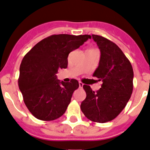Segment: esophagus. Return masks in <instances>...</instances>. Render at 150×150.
<instances>
[{"label": "esophagus", "mask_w": 150, "mask_h": 150, "mask_svg": "<svg viewBox=\"0 0 150 150\" xmlns=\"http://www.w3.org/2000/svg\"><path fill=\"white\" fill-rule=\"evenodd\" d=\"M79 88H83V85H84V84H83L82 82H81V81H79Z\"/></svg>", "instance_id": "esophagus-1"}]
</instances>
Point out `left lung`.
<instances>
[{
  "label": "left lung",
  "mask_w": 150,
  "mask_h": 150,
  "mask_svg": "<svg viewBox=\"0 0 150 150\" xmlns=\"http://www.w3.org/2000/svg\"><path fill=\"white\" fill-rule=\"evenodd\" d=\"M92 38L101 53L93 76L103 84L96 92L90 86H83L87 96L81 109L92 122L105 123L116 118L131 98L134 71L129 59L115 43L97 35Z\"/></svg>",
  "instance_id": "left-lung-1"
}]
</instances>
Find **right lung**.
Listing matches in <instances>:
<instances>
[{"instance_id":"add662e5","label":"right lung","mask_w":150,"mask_h":150,"mask_svg":"<svg viewBox=\"0 0 150 150\" xmlns=\"http://www.w3.org/2000/svg\"><path fill=\"white\" fill-rule=\"evenodd\" d=\"M89 35H53L35 44L23 57L18 84L29 112L38 119L53 121L64 114L72 93L79 87L71 79H57L59 69H66L70 52L81 46Z\"/></svg>"}]
</instances>
